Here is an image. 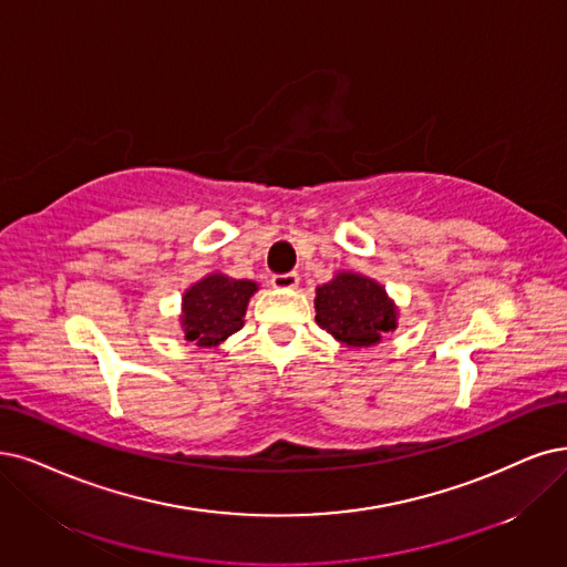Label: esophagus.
<instances>
[{
	"label": "esophagus",
	"mask_w": 567,
	"mask_h": 567,
	"mask_svg": "<svg viewBox=\"0 0 567 567\" xmlns=\"http://www.w3.org/2000/svg\"><path fill=\"white\" fill-rule=\"evenodd\" d=\"M270 285L276 289H297L299 287V276L297 272H285V276H272Z\"/></svg>",
	"instance_id": "obj_1"
}]
</instances>
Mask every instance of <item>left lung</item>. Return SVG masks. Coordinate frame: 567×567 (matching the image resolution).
I'll list each match as a JSON object with an SVG mask.
<instances>
[{
	"label": "left lung",
	"mask_w": 567,
	"mask_h": 567,
	"mask_svg": "<svg viewBox=\"0 0 567 567\" xmlns=\"http://www.w3.org/2000/svg\"><path fill=\"white\" fill-rule=\"evenodd\" d=\"M400 308L381 282L339 270L316 289V322L346 348H371L396 329Z\"/></svg>",
	"instance_id": "left-lung-1"
}]
</instances>
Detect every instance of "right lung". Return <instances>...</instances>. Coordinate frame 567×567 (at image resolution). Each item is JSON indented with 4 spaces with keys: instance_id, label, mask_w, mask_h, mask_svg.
Wrapping results in <instances>:
<instances>
[{
    "instance_id": "1",
    "label": "right lung",
    "mask_w": 567,
    "mask_h": 567,
    "mask_svg": "<svg viewBox=\"0 0 567 567\" xmlns=\"http://www.w3.org/2000/svg\"><path fill=\"white\" fill-rule=\"evenodd\" d=\"M257 289L255 280H236L219 270L207 272L182 295L179 327L184 339L198 348H219L243 329L247 303Z\"/></svg>"
}]
</instances>
